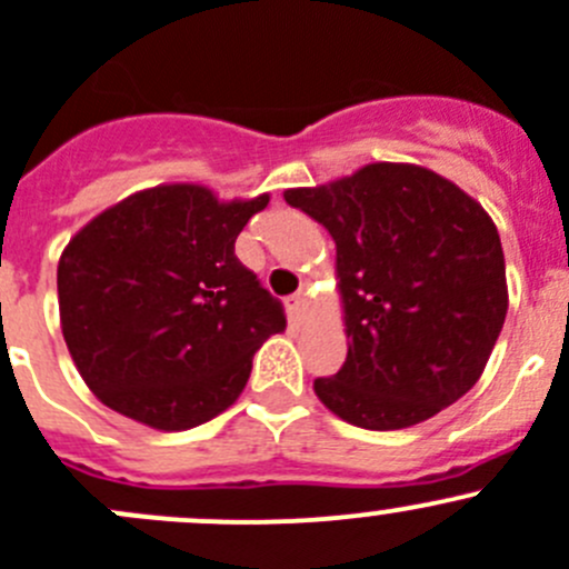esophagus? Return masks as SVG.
<instances>
[{
	"label": "esophagus",
	"instance_id": "1",
	"mask_svg": "<svg viewBox=\"0 0 569 569\" xmlns=\"http://www.w3.org/2000/svg\"><path fill=\"white\" fill-rule=\"evenodd\" d=\"M287 309H290V312L296 315V318H301L303 309H307V292H303V290L292 292V296L287 298Z\"/></svg>",
	"mask_w": 569,
	"mask_h": 569
}]
</instances>
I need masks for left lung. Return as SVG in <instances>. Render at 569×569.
Wrapping results in <instances>:
<instances>
[{
	"mask_svg": "<svg viewBox=\"0 0 569 569\" xmlns=\"http://www.w3.org/2000/svg\"><path fill=\"white\" fill-rule=\"evenodd\" d=\"M335 240L348 357L315 396L346 423L396 431L481 379L509 309L498 227L473 196L412 162L284 190Z\"/></svg>",
	"mask_w": 569,
	"mask_h": 569,
	"instance_id": "8db88e82",
	"label": "left lung"
}]
</instances>
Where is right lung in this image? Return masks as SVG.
<instances>
[{"label":"right lung","mask_w":569,"mask_h":569,"mask_svg":"<svg viewBox=\"0 0 569 569\" xmlns=\"http://www.w3.org/2000/svg\"><path fill=\"white\" fill-rule=\"evenodd\" d=\"M268 201L157 184L69 240L58 262L60 329L104 407L184 431L238 401L254 351L287 326L282 303L234 257V240Z\"/></svg>","instance_id":"obj_1"}]
</instances>
